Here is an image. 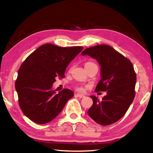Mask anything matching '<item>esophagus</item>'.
I'll return each mask as SVG.
<instances>
[{
    "label": "esophagus",
    "instance_id": "1",
    "mask_svg": "<svg viewBox=\"0 0 153 153\" xmlns=\"http://www.w3.org/2000/svg\"><path fill=\"white\" fill-rule=\"evenodd\" d=\"M76 96L78 97V98H85V96H84V95H83V94H79V93L76 94Z\"/></svg>",
    "mask_w": 153,
    "mask_h": 153
}]
</instances>
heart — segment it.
<instances>
[{"label": "heart", "instance_id": "b5f03b06", "mask_svg": "<svg viewBox=\"0 0 153 153\" xmlns=\"http://www.w3.org/2000/svg\"><path fill=\"white\" fill-rule=\"evenodd\" d=\"M90 64H94V63L93 62H86L85 63V65H90ZM75 89L77 91H84V86H82L81 85H76V87H75Z\"/></svg>", "mask_w": 153, "mask_h": 153}]
</instances>
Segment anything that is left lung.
<instances>
[{"mask_svg": "<svg viewBox=\"0 0 153 153\" xmlns=\"http://www.w3.org/2000/svg\"><path fill=\"white\" fill-rule=\"evenodd\" d=\"M82 55L96 59L100 65L101 79L95 91H106L102 100L91 96L93 105L88 110L90 117L103 126L115 123L126 114L135 96L137 75L128 58L107 45L85 49Z\"/></svg>", "mask_w": 153, "mask_h": 153, "instance_id": "obj_1", "label": "left lung"}]
</instances>
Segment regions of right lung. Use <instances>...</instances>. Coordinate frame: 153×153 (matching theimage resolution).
<instances>
[{
    "mask_svg": "<svg viewBox=\"0 0 153 153\" xmlns=\"http://www.w3.org/2000/svg\"><path fill=\"white\" fill-rule=\"evenodd\" d=\"M83 49L79 46L62 48L45 44L30 53L22 63L15 89L21 109L30 120L39 124L49 123L74 96V92L69 89L56 94L52 85L57 77H65L67 66Z\"/></svg>",
    "mask_w": 153,
    "mask_h": 153,
    "instance_id": "obj_1",
    "label": "right lung"
}]
</instances>
